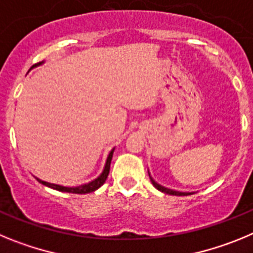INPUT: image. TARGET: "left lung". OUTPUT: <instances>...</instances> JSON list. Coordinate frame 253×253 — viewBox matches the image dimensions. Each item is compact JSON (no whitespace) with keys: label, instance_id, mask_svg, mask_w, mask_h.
<instances>
[{"label":"left lung","instance_id":"1","mask_svg":"<svg viewBox=\"0 0 253 253\" xmlns=\"http://www.w3.org/2000/svg\"><path fill=\"white\" fill-rule=\"evenodd\" d=\"M148 175H149V178H151L152 185H153V186L156 187L157 190L162 191V193L169 194V195H176V196H186V195H193V194H194V193H182V191H176V190H172V189H169V187L162 186V185H160L158 182H156V181L152 178V176H151V173H149V172H148Z\"/></svg>","mask_w":253,"mask_h":253}]
</instances>
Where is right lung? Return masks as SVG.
<instances>
[{
	"label": "right lung",
	"instance_id": "right-lung-1",
	"mask_svg": "<svg viewBox=\"0 0 253 253\" xmlns=\"http://www.w3.org/2000/svg\"><path fill=\"white\" fill-rule=\"evenodd\" d=\"M43 63H44V62H42V63H38V64H34V66L31 67V68L40 66V64H43ZM114 151H115V148L111 149L110 153H109V156H107L106 162H105L104 169H102V172L100 173V176H97L95 180L90 181V182H87V184L80 185V186L67 187V186H62V185L50 184V182H46V181L40 180V178H38V177H37V180L39 181V182H42L43 185H45V186L51 187V189H54V190H58V191H63V193H71V194H88V193H92V191H95V190H97L99 187H101L102 185L105 184V181H106L107 176H109V171H110V163H111V158H113Z\"/></svg>",
	"mask_w": 253,
	"mask_h": 253
}]
</instances>
